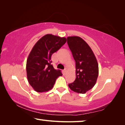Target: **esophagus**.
I'll use <instances>...</instances> for the list:
<instances>
[{
	"label": "esophagus",
	"mask_w": 125,
	"mask_h": 125,
	"mask_svg": "<svg viewBox=\"0 0 125 125\" xmlns=\"http://www.w3.org/2000/svg\"><path fill=\"white\" fill-rule=\"evenodd\" d=\"M67 71H68V69L67 68H65L64 69V72L65 73H66Z\"/></svg>",
	"instance_id": "34e87169"
}]
</instances>
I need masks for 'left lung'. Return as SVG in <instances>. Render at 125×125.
<instances>
[{
	"label": "left lung",
	"mask_w": 125,
	"mask_h": 125,
	"mask_svg": "<svg viewBox=\"0 0 125 125\" xmlns=\"http://www.w3.org/2000/svg\"><path fill=\"white\" fill-rule=\"evenodd\" d=\"M67 43L75 61L76 69L75 79L68 86L75 93L85 94L96 82L99 74L98 62L90 46L82 38L68 37Z\"/></svg>",
	"instance_id": "obj_1"
}]
</instances>
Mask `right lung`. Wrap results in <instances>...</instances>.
I'll return each instance as SVG.
<instances>
[{"label": "right lung", "mask_w": 125, "mask_h": 125, "mask_svg": "<svg viewBox=\"0 0 125 125\" xmlns=\"http://www.w3.org/2000/svg\"><path fill=\"white\" fill-rule=\"evenodd\" d=\"M66 38L51 34L41 37L33 46L26 62L27 78L36 92H46L53 87L61 70L55 69L51 64V56L65 44Z\"/></svg>", "instance_id": "right-lung-1"}]
</instances>
